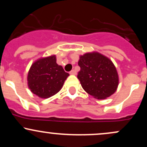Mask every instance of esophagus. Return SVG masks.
Returning <instances> with one entry per match:
<instances>
[{
  "instance_id": "obj_1",
  "label": "esophagus",
  "mask_w": 147,
  "mask_h": 147,
  "mask_svg": "<svg viewBox=\"0 0 147 147\" xmlns=\"http://www.w3.org/2000/svg\"><path fill=\"white\" fill-rule=\"evenodd\" d=\"M70 75H75L76 74H77V72H76L75 70H72L70 72Z\"/></svg>"
}]
</instances>
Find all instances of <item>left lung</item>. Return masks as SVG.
Masks as SVG:
<instances>
[{"label":"left lung","mask_w":147,"mask_h":147,"mask_svg":"<svg viewBox=\"0 0 147 147\" xmlns=\"http://www.w3.org/2000/svg\"><path fill=\"white\" fill-rule=\"evenodd\" d=\"M80 71L77 78L84 90L97 99H104L115 93L119 85V76L110 59L97 52L79 57Z\"/></svg>","instance_id":"left-lung-1"}]
</instances>
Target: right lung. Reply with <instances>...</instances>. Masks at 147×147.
I'll return each instance as SVG.
<instances>
[{
	"mask_svg": "<svg viewBox=\"0 0 147 147\" xmlns=\"http://www.w3.org/2000/svg\"><path fill=\"white\" fill-rule=\"evenodd\" d=\"M69 74L57 63L55 55L40 58L32 64L28 74V85L31 92L47 99L55 95L63 87Z\"/></svg>",
	"mask_w": 147,
	"mask_h": 147,
	"instance_id": "obj_1",
	"label": "right lung"
}]
</instances>
